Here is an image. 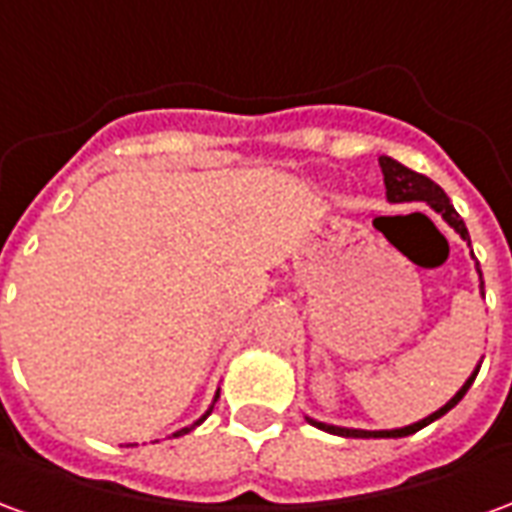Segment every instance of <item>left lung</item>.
I'll return each instance as SVG.
<instances>
[{
    "label": "left lung",
    "instance_id": "obj_1",
    "mask_svg": "<svg viewBox=\"0 0 512 512\" xmlns=\"http://www.w3.org/2000/svg\"><path fill=\"white\" fill-rule=\"evenodd\" d=\"M378 164H381V172H384L386 200L389 202H428L430 208L439 213L441 219L450 224L452 230L461 235L466 244L472 246L466 224H463V219L458 216V211L452 208L450 197L444 194V189H441L439 183H433L428 175H419V172H414V169H408L406 164H400V161H395L392 156H378ZM472 257H474V252H472ZM474 268H477V277H480V296H485L483 271H480V263H474ZM480 365H483V362H477V367L472 370V376L463 381L461 389H458V392H455V395H452L450 400H447V403L439 408V411H433V414H428V417H422L419 422L403 425V428H389V430L343 428V425H329V422H318V419H312V417H307V422H310V425H315V428L326 430V433H334V436H345V439H403V436L417 433V430H422L425 425H430L433 419L444 417L450 408L458 406V403L463 400V395L469 392V386H472L474 378H477V370H480Z\"/></svg>",
    "mask_w": 512,
    "mask_h": 512
}]
</instances>
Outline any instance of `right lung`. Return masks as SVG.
Listing matches in <instances>:
<instances>
[{
    "mask_svg": "<svg viewBox=\"0 0 512 512\" xmlns=\"http://www.w3.org/2000/svg\"><path fill=\"white\" fill-rule=\"evenodd\" d=\"M216 397H219V392H216V395H213V403H216ZM213 403H211V408H208V411H205V414H202V417L197 419V422H191L189 428H180V430H175V433H172V436H183V433H189V430H194V428H197V425H202V422H205V419H208V414H211V411H213Z\"/></svg>",
    "mask_w": 512,
    "mask_h": 512,
    "instance_id": "1",
    "label": "right lung"
}]
</instances>
